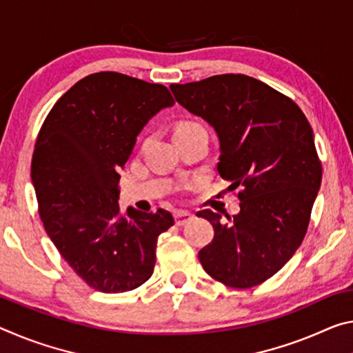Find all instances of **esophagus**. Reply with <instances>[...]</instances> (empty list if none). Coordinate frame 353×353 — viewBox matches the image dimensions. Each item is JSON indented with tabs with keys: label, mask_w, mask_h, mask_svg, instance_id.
Masks as SVG:
<instances>
[{
	"label": "esophagus",
	"mask_w": 353,
	"mask_h": 353,
	"mask_svg": "<svg viewBox=\"0 0 353 353\" xmlns=\"http://www.w3.org/2000/svg\"><path fill=\"white\" fill-rule=\"evenodd\" d=\"M190 220H193V215L190 214V212H187V210H179V212H176V214H174V221H176L177 226L187 225Z\"/></svg>",
	"instance_id": "1"
}]
</instances>
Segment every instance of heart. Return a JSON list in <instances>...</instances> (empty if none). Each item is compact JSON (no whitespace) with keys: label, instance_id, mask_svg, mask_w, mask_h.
<instances>
[{"label":"heart","instance_id":"heart-1","mask_svg":"<svg viewBox=\"0 0 353 353\" xmlns=\"http://www.w3.org/2000/svg\"><path fill=\"white\" fill-rule=\"evenodd\" d=\"M193 127H201L196 122H182V124H179V127L176 128V132H181V130H187V128H193Z\"/></svg>","mask_w":353,"mask_h":353}]
</instances>
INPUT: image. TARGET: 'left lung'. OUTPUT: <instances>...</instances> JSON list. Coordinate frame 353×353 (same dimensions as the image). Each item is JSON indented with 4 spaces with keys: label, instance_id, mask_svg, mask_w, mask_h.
I'll use <instances>...</instances> for the list:
<instances>
[{
    "label": "left lung",
    "instance_id": "1",
    "mask_svg": "<svg viewBox=\"0 0 353 353\" xmlns=\"http://www.w3.org/2000/svg\"><path fill=\"white\" fill-rule=\"evenodd\" d=\"M183 108L215 128L216 170L237 193L240 212L228 223L198 212L214 226L199 251L209 275L234 289L267 281L294 256L310 225L322 181L312 128L300 106L276 89L242 74L171 85Z\"/></svg>",
    "mask_w": 353,
    "mask_h": 353
}]
</instances>
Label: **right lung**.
<instances>
[{"label": "right lung", "mask_w": 353, "mask_h": 353, "mask_svg": "<svg viewBox=\"0 0 353 353\" xmlns=\"http://www.w3.org/2000/svg\"><path fill=\"white\" fill-rule=\"evenodd\" d=\"M171 92L117 72L77 81L50 110L31 161L39 214L59 254L88 286L121 294L154 272L157 239L174 225L163 209L122 215L119 171L138 133Z\"/></svg>", "instance_id": "obj_1"}]
</instances>
